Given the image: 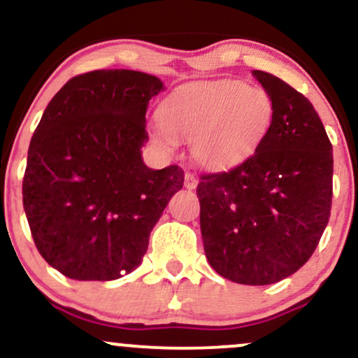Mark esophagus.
I'll use <instances>...</instances> for the list:
<instances>
[{
    "label": "esophagus",
    "instance_id": "esophagus-1",
    "mask_svg": "<svg viewBox=\"0 0 358 358\" xmlns=\"http://www.w3.org/2000/svg\"><path fill=\"white\" fill-rule=\"evenodd\" d=\"M196 178H195V175H192V173H187L185 175V188H188V190H193V188H196Z\"/></svg>",
    "mask_w": 358,
    "mask_h": 358
}]
</instances>
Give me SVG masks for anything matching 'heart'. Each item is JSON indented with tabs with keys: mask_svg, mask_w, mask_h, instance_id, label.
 Returning <instances> with one entry per match:
<instances>
[{
	"mask_svg": "<svg viewBox=\"0 0 358 358\" xmlns=\"http://www.w3.org/2000/svg\"><path fill=\"white\" fill-rule=\"evenodd\" d=\"M274 106L262 89L241 80H219L180 90L162 109L156 136L168 146L192 139L200 165L222 170L249 158L268 134Z\"/></svg>",
	"mask_w": 358,
	"mask_h": 358,
	"instance_id": "heart-1",
	"label": "heart"
}]
</instances>
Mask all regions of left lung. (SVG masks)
Listing matches in <instances>:
<instances>
[{
	"instance_id": "8db88e82",
	"label": "left lung",
	"mask_w": 358,
	"mask_h": 358,
	"mask_svg": "<svg viewBox=\"0 0 358 358\" xmlns=\"http://www.w3.org/2000/svg\"><path fill=\"white\" fill-rule=\"evenodd\" d=\"M274 106L261 145L241 165L200 176L205 256L220 276L264 286L294 274L327 227L334 155L311 102L273 73L254 71Z\"/></svg>"
}]
</instances>
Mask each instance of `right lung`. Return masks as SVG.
Wrapping results in <instances>:
<instances>
[{"instance_id":"add662e5","label":"right lung","mask_w":358,"mask_h":358,"mask_svg":"<svg viewBox=\"0 0 358 358\" xmlns=\"http://www.w3.org/2000/svg\"><path fill=\"white\" fill-rule=\"evenodd\" d=\"M163 90L145 72L72 77L48 102L28 148L23 208L52 268L113 281L141 264L150 234L183 187V170L143 163L146 109Z\"/></svg>"}]
</instances>
